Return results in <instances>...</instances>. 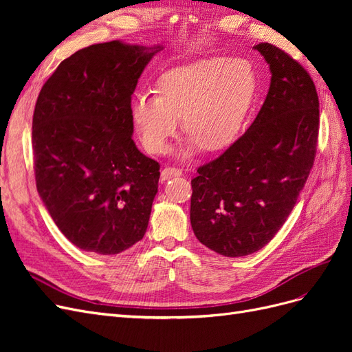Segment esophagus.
Returning a JSON list of instances; mask_svg holds the SVG:
<instances>
[{"label": "esophagus", "mask_w": 352, "mask_h": 352, "mask_svg": "<svg viewBox=\"0 0 352 352\" xmlns=\"http://www.w3.org/2000/svg\"><path fill=\"white\" fill-rule=\"evenodd\" d=\"M180 175H182V170H179L176 167H164L162 170V175H160V177H162V180H167L170 177L180 176Z\"/></svg>", "instance_id": "obj_1"}]
</instances>
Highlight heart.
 Segmentation results:
<instances>
[{
	"label": "heart",
	"mask_w": 352,
	"mask_h": 352,
	"mask_svg": "<svg viewBox=\"0 0 352 352\" xmlns=\"http://www.w3.org/2000/svg\"><path fill=\"white\" fill-rule=\"evenodd\" d=\"M257 79L247 60L204 57L164 73L157 94H138L131 105L133 124L144 146L162 154L176 136L184 117L190 135L189 154L197 146L214 151L238 135L252 104Z\"/></svg>",
	"instance_id": "b5f03b06"
}]
</instances>
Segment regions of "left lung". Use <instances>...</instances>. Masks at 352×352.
Returning a JSON list of instances; mask_svg holds the SVG:
<instances>
[{"label": "left lung", "mask_w": 352, "mask_h": 352, "mask_svg": "<svg viewBox=\"0 0 352 352\" xmlns=\"http://www.w3.org/2000/svg\"><path fill=\"white\" fill-rule=\"evenodd\" d=\"M270 66V88L255 120L190 180L197 239L225 257L267 245L291 214L314 163L318 97L307 70L269 42L254 47Z\"/></svg>", "instance_id": "left-lung-1"}]
</instances>
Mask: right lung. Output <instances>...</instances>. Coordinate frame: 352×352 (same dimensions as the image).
<instances>
[{
	"label": "right lung",
	"mask_w": 352,
	"mask_h": 352,
	"mask_svg": "<svg viewBox=\"0 0 352 352\" xmlns=\"http://www.w3.org/2000/svg\"><path fill=\"white\" fill-rule=\"evenodd\" d=\"M163 47L104 42L63 60L32 120L36 189L73 245L119 254L145 235L160 164L138 150L132 94Z\"/></svg>",
	"instance_id": "obj_1"
}]
</instances>
